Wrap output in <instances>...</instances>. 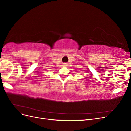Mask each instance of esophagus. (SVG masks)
<instances>
[{"label":"esophagus","instance_id":"esophagus-1","mask_svg":"<svg viewBox=\"0 0 131 131\" xmlns=\"http://www.w3.org/2000/svg\"><path fill=\"white\" fill-rule=\"evenodd\" d=\"M64 66H66V63H64Z\"/></svg>","mask_w":131,"mask_h":131}]
</instances>
